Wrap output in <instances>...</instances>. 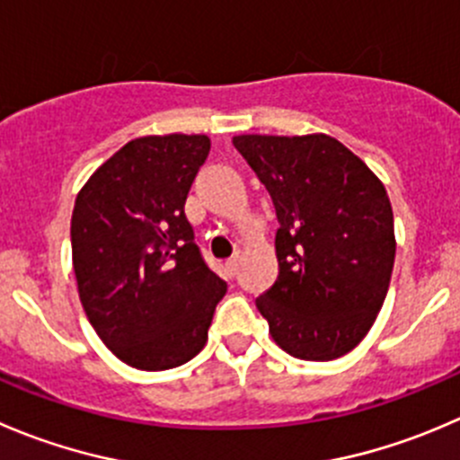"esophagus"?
I'll list each match as a JSON object with an SVG mask.
<instances>
[{
    "label": "esophagus",
    "instance_id": "esophagus-1",
    "mask_svg": "<svg viewBox=\"0 0 460 460\" xmlns=\"http://www.w3.org/2000/svg\"><path fill=\"white\" fill-rule=\"evenodd\" d=\"M226 271H229V276H235V271H238V256H231L229 261H226Z\"/></svg>",
    "mask_w": 460,
    "mask_h": 460
}]
</instances>
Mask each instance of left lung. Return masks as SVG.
<instances>
[{"label":"left lung","mask_w":460,"mask_h":460,"mask_svg":"<svg viewBox=\"0 0 460 460\" xmlns=\"http://www.w3.org/2000/svg\"><path fill=\"white\" fill-rule=\"evenodd\" d=\"M276 208L279 276L256 298L280 349L337 359L367 337L389 292L394 211L367 164L328 135L234 137Z\"/></svg>","instance_id":"1"}]
</instances>
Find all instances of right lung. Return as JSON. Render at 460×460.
<instances>
[{"mask_svg": "<svg viewBox=\"0 0 460 460\" xmlns=\"http://www.w3.org/2000/svg\"><path fill=\"white\" fill-rule=\"evenodd\" d=\"M208 150L204 135L135 139L75 198L71 253L84 314L107 349L141 371L193 359L226 294L184 216Z\"/></svg>", "mask_w": 460, "mask_h": 460, "instance_id": "1", "label": "right lung"}]
</instances>
